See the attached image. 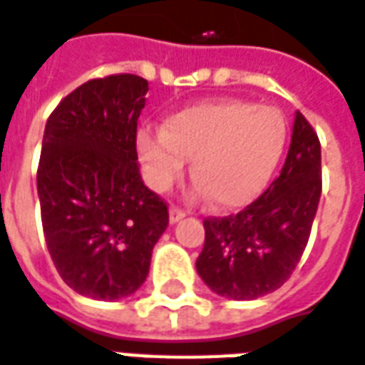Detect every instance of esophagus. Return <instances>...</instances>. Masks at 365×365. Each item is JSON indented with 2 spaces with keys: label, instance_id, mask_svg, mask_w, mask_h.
<instances>
[{
  "label": "esophagus",
  "instance_id": "34e87169",
  "mask_svg": "<svg viewBox=\"0 0 365 365\" xmlns=\"http://www.w3.org/2000/svg\"><path fill=\"white\" fill-rule=\"evenodd\" d=\"M185 215H186L185 210L177 208V206H173V208L169 210V220H171V223L180 222V220H182V217H185Z\"/></svg>",
  "mask_w": 365,
  "mask_h": 365
}]
</instances>
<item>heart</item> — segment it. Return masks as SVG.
I'll return each instance as SVG.
<instances>
[{"label":"heart","instance_id":"1","mask_svg":"<svg viewBox=\"0 0 365 365\" xmlns=\"http://www.w3.org/2000/svg\"><path fill=\"white\" fill-rule=\"evenodd\" d=\"M286 120L272 106L222 98L173 113L163 128L138 132V153L157 192L169 190L192 159L196 196L239 208L268 186L286 148Z\"/></svg>","mask_w":365,"mask_h":365}]
</instances>
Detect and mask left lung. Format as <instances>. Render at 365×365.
I'll return each mask as SVG.
<instances>
[{"label":"left lung","instance_id":"1","mask_svg":"<svg viewBox=\"0 0 365 365\" xmlns=\"http://www.w3.org/2000/svg\"><path fill=\"white\" fill-rule=\"evenodd\" d=\"M321 198V143L299 110L280 177L237 215L204 220L196 270L212 292L257 299L288 280L309 241Z\"/></svg>","mask_w":365,"mask_h":365}]
</instances>
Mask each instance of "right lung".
<instances>
[{"instance_id": "obj_1", "label": "right lung", "mask_w": 365, "mask_h": 365, "mask_svg": "<svg viewBox=\"0 0 365 365\" xmlns=\"http://www.w3.org/2000/svg\"><path fill=\"white\" fill-rule=\"evenodd\" d=\"M145 93L148 81L132 73L91 79L44 128L36 188L48 252L62 280L91 299L134 294L169 225L167 204L138 167Z\"/></svg>"}]
</instances>
